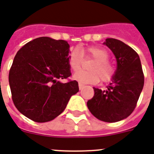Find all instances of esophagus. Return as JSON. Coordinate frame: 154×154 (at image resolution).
<instances>
[{"label": "esophagus", "instance_id": "obj_1", "mask_svg": "<svg viewBox=\"0 0 154 154\" xmlns=\"http://www.w3.org/2000/svg\"><path fill=\"white\" fill-rule=\"evenodd\" d=\"M83 87H84V85H82V84H81V83H79V89H83Z\"/></svg>", "mask_w": 154, "mask_h": 154}]
</instances>
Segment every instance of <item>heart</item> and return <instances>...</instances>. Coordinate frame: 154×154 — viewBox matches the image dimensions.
Segmentation results:
<instances>
[{
	"label": "heart",
	"mask_w": 154,
	"mask_h": 154,
	"mask_svg": "<svg viewBox=\"0 0 154 154\" xmlns=\"http://www.w3.org/2000/svg\"><path fill=\"white\" fill-rule=\"evenodd\" d=\"M85 58H92L94 61L89 65V71H77L73 75L77 82L81 84H95L101 80L102 82H108L112 80L116 72L114 65L110 62L109 54L105 49L100 47H88L82 49L81 52L77 49L72 50L69 57L70 68L77 71L81 68Z\"/></svg>",
	"instance_id": "b5f03b06"
}]
</instances>
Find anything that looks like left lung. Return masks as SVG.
<instances>
[{"label": "left lung", "mask_w": 154, "mask_h": 154, "mask_svg": "<svg viewBox=\"0 0 154 154\" xmlns=\"http://www.w3.org/2000/svg\"><path fill=\"white\" fill-rule=\"evenodd\" d=\"M104 44L117 60V70L106 90L94 88L87 106L97 119L117 122L131 114L144 86V73L138 54L124 42L107 38Z\"/></svg>", "instance_id": "8db88e82"}]
</instances>
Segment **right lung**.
I'll list each match as a JSON object with an SVG mask.
<instances>
[{
    "instance_id": "right-lung-1",
    "label": "right lung",
    "mask_w": 154,
    "mask_h": 154,
    "mask_svg": "<svg viewBox=\"0 0 154 154\" xmlns=\"http://www.w3.org/2000/svg\"><path fill=\"white\" fill-rule=\"evenodd\" d=\"M69 53L67 42L42 37L16 54L8 73L12 99L18 111L33 122L53 120L79 91L77 81H59L71 76Z\"/></svg>"
}]
</instances>
